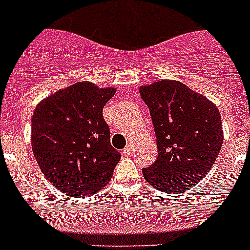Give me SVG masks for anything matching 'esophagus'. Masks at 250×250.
<instances>
[{
	"label": "esophagus",
	"instance_id": "34e87169",
	"mask_svg": "<svg viewBox=\"0 0 250 250\" xmlns=\"http://www.w3.org/2000/svg\"><path fill=\"white\" fill-rule=\"evenodd\" d=\"M124 152H125V155H131L132 152H134V147H132L131 144L127 145L125 149H124Z\"/></svg>",
	"mask_w": 250,
	"mask_h": 250
}]
</instances>
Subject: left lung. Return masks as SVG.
Segmentation results:
<instances>
[{"label":"left lung","mask_w":250,"mask_h":250,"mask_svg":"<svg viewBox=\"0 0 250 250\" xmlns=\"http://www.w3.org/2000/svg\"><path fill=\"white\" fill-rule=\"evenodd\" d=\"M155 130L158 159L143 169L150 185L184 193L215 163L223 145L222 118L215 104L180 81L159 80L139 87Z\"/></svg>","instance_id":"left-lung-1"}]
</instances>
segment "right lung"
<instances>
[{
	"instance_id": "1",
	"label": "right lung",
	"mask_w": 250,
	"mask_h": 250,
	"mask_svg": "<svg viewBox=\"0 0 250 250\" xmlns=\"http://www.w3.org/2000/svg\"><path fill=\"white\" fill-rule=\"evenodd\" d=\"M116 92L80 81L37 104L31 145L51 184L71 196H89L111 179L120 152L110 144L103 109Z\"/></svg>"
}]
</instances>
